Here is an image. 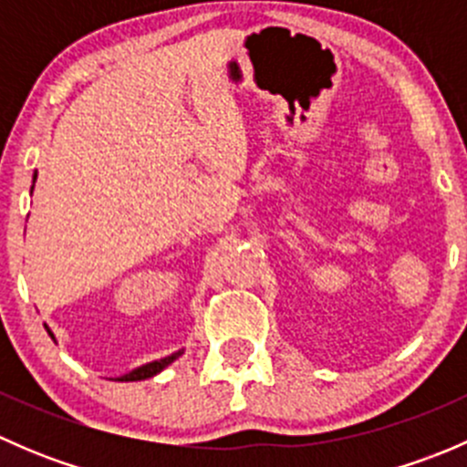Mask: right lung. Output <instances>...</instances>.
Segmentation results:
<instances>
[{
    "label": "right lung",
    "mask_w": 467,
    "mask_h": 467,
    "mask_svg": "<svg viewBox=\"0 0 467 467\" xmlns=\"http://www.w3.org/2000/svg\"><path fill=\"white\" fill-rule=\"evenodd\" d=\"M36 176H37V173H33V182H36ZM31 192H33V187H31ZM45 327H47V325H45ZM47 332H49V337L54 338V341H56L54 332H51L49 327H47ZM182 352H185V350H178V352H173V355L164 357V359L150 361V364L140 366V368H135V370H130V373H126V375H121V378H117V381H140V379H149V378H153V375L162 373V370L167 368L169 364H173V361H176L178 357L182 355Z\"/></svg>",
    "instance_id": "add662e5"
}]
</instances>
